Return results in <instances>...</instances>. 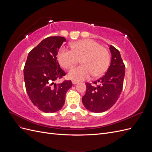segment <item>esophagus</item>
Here are the masks:
<instances>
[{
    "mask_svg": "<svg viewBox=\"0 0 152 152\" xmlns=\"http://www.w3.org/2000/svg\"><path fill=\"white\" fill-rule=\"evenodd\" d=\"M72 84H73V85L77 84L78 83V82H77V81H75V80H72Z\"/></svg>",
    "mask_w": 152,
    "mask_h": 152,
    "instance_id": "34e87169",
    "label": "esophagus"
}]
</instances>
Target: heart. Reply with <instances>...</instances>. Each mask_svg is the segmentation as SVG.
I'll use <instances>...</instances> for the list:
<instances>
[{"label":"heart","mask_w":152,"mask_h":152,"mask_svg":"<svg viewBox=\"0 0 152 152\" xmlns=\"http://www.w3.org/2000/svg\"><path fill=\"white\" fill-rule=\"evenodd\" d=\"M72 50L63 48L59 49L57 58L64 68H72L80 60L82 65L69 72V79L83 80L92 75L94 77L103 75L110 63L108 50L91 39L77 41L71 44Z\"/></svg>","instance_id":"obj_1"}]
</instances>
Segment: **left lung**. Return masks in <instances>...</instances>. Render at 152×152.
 <instances>
[{
  "label": "left lung",
  "instance_id": "obj_1",
  "mask_svg": "<svg viewBox=\"0 0 152 152\" xmlns=\"http://www.w3.org/2000/svg\"><path fill=\"white\" fill-rule=\"evenodd\" d=\"M109 49L112 59L108 70L104 75L93 82L99 85L86 83V92L82 102L92 112H103L110 109L116 103L122 90L125 65L120 52L112 45H110Z\"/></svg>",
  "mask_w": 152,
  "mask_h": 152
}]
</instances>
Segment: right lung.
Listing matches in <instances>:
<instances>
[{"label":"right lung","instance_id":"right-lung-1","mask_svg":"<svg viewBox=\"0 0 152 152\" xmlns=\"http://www.w3.org/2000/svg\"><path fill=\"white\" fill-rule=\"evenodd\" d=\"M65 41L59 36L44 39L28 53L24 67L27 94L35 107L45 113L61 109L66 92L72 86L71 80L54 83L66 74L57 60L58 50Z\"/></svg>","mask_w":152,"mask_h":152}]
</instances>
